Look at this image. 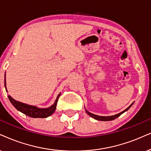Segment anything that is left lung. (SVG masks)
<instances>
[{
  "instance_id": "1",
  "label": "left lung",
  "mask_w": 151,
  "mask_h": 151,
  "mask_svg": "<svg viewBox=\"0 0 151 151\" xmlns=\"http://www.w3.org/2000/svg\"><path fill=\"white\" fill-rule=\"evenodd\" d=\"M133 103H134V102H133ZM133 103H132V104H131L130 105H129L128 107L126 109L123 111L121 112V113L117 114H116V115H114V116H98V115H95V114H93L92 113H91V112H89L88 111H87L86 109H85V110H86V112L87 114H88V115L91 116V117H92L93 118H94V119H95V120H98V121H113V120L116 119V118L119 117V116H121V114H123L124 112L127 111L131 107L132 105L133 104Z\"/></svg>"
}]
</instances>
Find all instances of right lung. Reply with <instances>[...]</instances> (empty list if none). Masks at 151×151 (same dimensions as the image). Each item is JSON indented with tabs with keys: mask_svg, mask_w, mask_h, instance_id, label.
Segmentation results:
<instances>
[{
	"mask_svg": "<svg viewBox=\"0 0 151 151\" xmlns=\"http://www.w3.org/2000/svg\"><path fill=\"white\" fill-rule=\"evenodd\" d=\"M5 88L6 91L7 92V90L6 88V80H5ZM60 93H59L57 96V98L55 100V102L52 105L47 108H39L36 106L29 105V104H25V103L19 102L14 98H12L10 95H8V98L12 104L19 111L22 112L25 115L30 116L31 118H47L49 116L54 113L56 111V104L60 96Z\"/></svg>",
	"mask_w": 151,
	"mask_h": 151,
	"instance_id": "obj_1",
	"label": "right lung"
}]
</instances>
